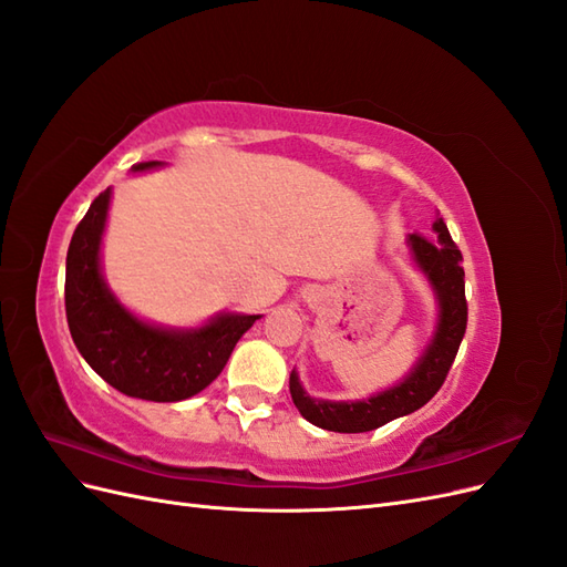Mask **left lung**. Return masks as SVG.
<instances>
[{"mask_svg":"<svg viewBox=\"0 0 567 567\" xmlns=\"http://www.w3.org/2000/svg\"><path fill=\"white\" fill-rule=\"evenodd\" d=\"M435 241L419 234H409L406 246L411 250V260L425 274L431 284L440 315L435 333L427 342V348L419 357V362L411 367L404 379L379 394H371L369 400L354 402H331L310 398L300 385L298 373H290V398L300 414L323 431L333 433H369L394 419L406 416L411 411L435 398L444 379L454 364V357L466 333L468 305H466V281H463L461 250L452 241L450 229L444 219L433 221Z\"/></svg>","mask_w":567,"mask_h":567,"instance_id":"8db88e82","label":"left lung"}]
</instances>
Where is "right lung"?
I'll use <instances>...</instances> for the list:
<instances>
[{
	"label": "right lung",
	"instance_id": "obj_1",
	"mask_svg": "<svg viewBox=\"0 0 567 567\" xmlns=\"http://www.w3.org/2000/svg\"><path fill=\"white\" fill-rule=\"evenodd\" d=\"M161 167L136 163L132 173ZM111 188L78 225L65 257V317L75 348L101 379L127 398L182 402L208 388L260 315L219 312L198 329H167L134 317L101 274V236Z\"/></svg>",
	"mask_w": 567,
	"mask_h": 567
}]
</instances>
